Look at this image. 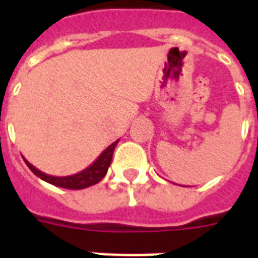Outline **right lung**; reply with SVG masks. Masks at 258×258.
I'll list each match as a JSON object with an SVG mask.
<instances>
[{
    "label": "right lung",
    "instance_id": "add662e5",
    "mask_svg": "<svg viewBox=\"0 0 258 258\" xmlns=\"http://www.w3.org/2000/svg\"><path fill=\"white\" fill-rule=\"evenodd\" d=\"M117 141H114L112 145H109L102 152L101 155L98 156L95 162L92 163L91 166H88L87 168H84L83 171H80L77 174H73V175H68V177H55V175H49V174H45L40 171L38 168H36L33 164L27 162L25 159V163L27 164V167L30 168L33 173L36 174L37 177H40L41 179H44L48 184H52L55 186H59V188H66V189H84V188H88L91 185L98 184L107 173V168L112 163L113 152H114V148L117 145Z\"/></svg>",
    "mask_w": 258,
    "mask_h": 258
}]
</instances>
